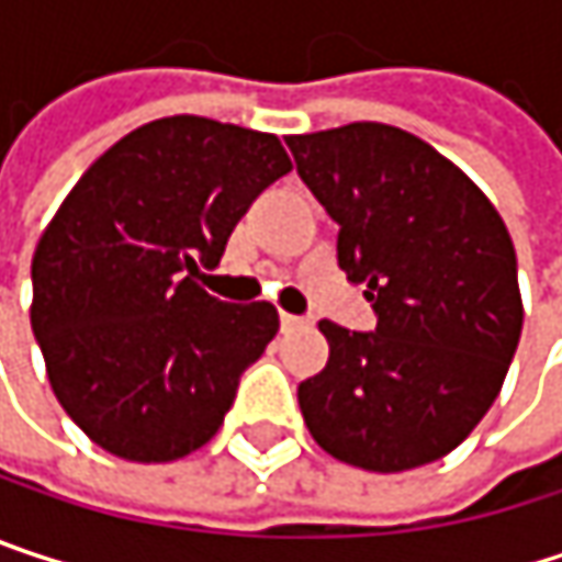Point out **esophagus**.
Returning <instances> with one entry per match:
<instances>
[{
    "label": "esophagus",
    "mask_w": 562,
    "mask_h": 562,
    "mask_svg": "<svg viewBox=\"0 0 562 562\" xmlns=\"http://www.w3.org/2000/svg\"><path fill=\"white\" fill-rule=\"evenodd\" d=\"M280 325H282V331H292V328H305L308 322H305V318H299V315H289V312H282Z\"/></svg>",
    "instance_id": "esophagus-1"
}]
</instances>
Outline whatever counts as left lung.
<instances>
[{
  "label": "left lung",
  "mask_w": 562,
  "mask_h": 562,
  "mask_svg": "<svg viewBox=\"0 0 562 562\" xmlns=\"http://www.w3.org/2000/svg\"><path fill=\"white\" fill-rule=\"evenodd\" d=\"M338 224V267L378 328L328 318V364L299 384L312 439L338 462L406 472L449 456L502 393L520 341L517 257L482 188L387 123L285 136Z\"/></svg>",
  "instance_id": "obj_1"
}]
</instances>
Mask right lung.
Returning <instances> with one entry per match:
<instances>
[{"label": "right lung", "mask_w": 562, "mask_h": 562, "mask_svg": "<svg viewBox=\"0 0 562 562\" xmlns=\"http://www.w3.org/2000/svg\"><path fill=\"white\" fill-rule=\"evenodd\" d=\"M292 169L273 133L153 120L70 188L32 257V331L64 413L126 462H175L224 423L280 328L198 280L263 188Z\"/></svg>", "instance_id": "obj_1"}]
</instances>
